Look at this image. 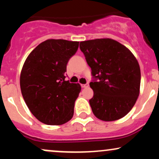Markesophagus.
<instances>
[{
	"instance_id": "obj_1",
	"label": "esophagus",
	"mask_w": 159,
	"mask_h": 159,
	"mask_svg": "<svg viewBox=\"0 0 159 159\" xmlns=\"http://www.w3.org/2000/svg\"><path fill=\"white\" fill-rule=\"evenodd\" d=\"M89 86V84L87 83V84H81V87L82 88H85V87H87Z\"/></svg>"
}]
</instances>
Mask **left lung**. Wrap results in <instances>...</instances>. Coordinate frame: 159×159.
<instances>
[{"label": "left lung", "instance_id": "left-lung-1", "mask_svg": "<svg viewBox=\"0 0 159 159\" xmlns=\"http://www.w3.org/2000/svg\"><path fill=\"white\" fill-rule=\"evenodd\" d=\"M80 49L92 71L93 96L89 102L93 114L103 121L125 116L140 93V69L135 57L111 39L81 42Z\"/></svg>", "mask_w": 159, "mask_h": 159}]
</instances>
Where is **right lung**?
I'll use <instances>...</instances> for the list:
<instances>
[{
  "mask_svg": "<svg viewBox=\"0 0 159 159\" xmlns=\"http://www.w3.org/2000/svg\"><path fill=\"white\" fill-rule=\"evenodd\" d=\"M79 42L48 39L30 52L20 75V87L33 115L46 125H62L73 116L79 84L66 81V65Z\"/></svg>",
  "mask_w": 159,
  "mask_h": 159,
  "instance_id": "right-lung-1",
  "label": "right lung"
}]
</instances>
